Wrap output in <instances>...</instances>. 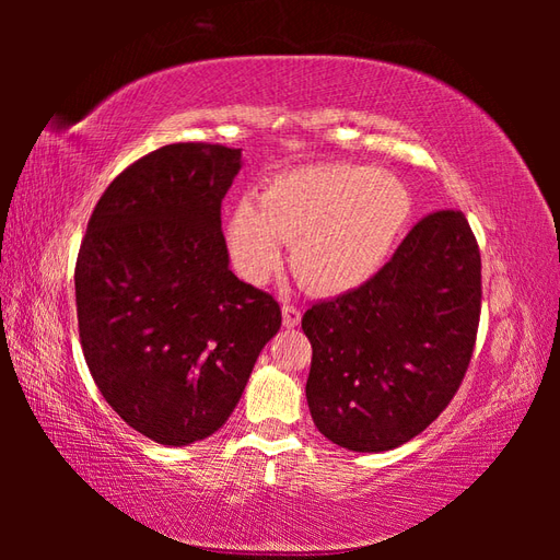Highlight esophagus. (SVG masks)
<instances>
[{
    "mask_svg": "<svg viewBox=\"0 0 560 560\" xmlns=\"http://www.w3.org/2000/svg\"><path fill=\"white\" fill-rule=\"evenodd\" d=\"M281 315H283V327H299L301 325V307L293 305L291 301L281 303Z\"/></svg>",
    "mask_w": 560,
    "mask_h": 560,
    "instance_id": "obj_1",
    "label": "esophagus"
}]
</instances>
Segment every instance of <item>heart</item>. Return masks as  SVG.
<instances>
[{
	"label": "heart",
	"instance_id": "heart-1",
	"mask_svg": "<svg viewBox=\"0 0 560 560\" xmlns=\"http://www.w3.org/2000/svg\"><path fill=\"white\" fill-rule=\"evenodd\" d=\"M395 175L353 163H317L271 175L257 199L237 201L231 257L247 281H265L291 243V269L315 293H347L373 279L409 219Z\"/></svg>",
	"mask_w": 560,
	"mask_h": 560
}]
</instances>
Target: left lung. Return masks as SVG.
I'll return each mask as SVG.
<instances>
[{
	"label": "left lung",
	"instance_id": "8db88e82",
	"mask_svg": "<svg viewBox=\"0 0 560 560\" xmlns=\"http://www.w3.org/2000/svg\"><path fill=\"white\" fill-rule=\"evenodd\" d=\"M481 317V253L457 209L428 213L363 287L303 315L317 431L383 452L425 431L467 373Z\"/></svg>",
	"mask_w": 560,
	"mask_h": 560
}]
</instances>
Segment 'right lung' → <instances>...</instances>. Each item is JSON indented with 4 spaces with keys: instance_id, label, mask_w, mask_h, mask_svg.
<instances>
[{
    "instance_id": "add662e5",
    "label": "right lung",
    "mask_w": 560,
    "mask_h": 560,
    "mask_svg": "<svg viewBox=\"0 0 560 560\" xmlns=\"http://www.w3.org/2000/svg\"><path fill=\"white\" fill-rule=\"evenodd\" d=\"M237 171L241 149L151 151L101 195L79 247L83 359L105 401L153 443L219 431L281 327L273 295L229 269L221 201Z\"/></svg>"
}]
</instances>
